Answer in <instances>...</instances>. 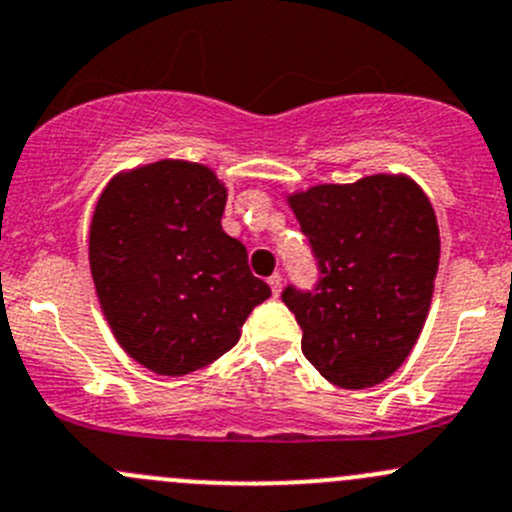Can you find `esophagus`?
I'll list each match as a JSON object with an SVG mask.
<instances>
[{
    "label": "esophagus",
    "mask_w": 512,
    "mask_h": 512,
    "mask_svg": "<svg viewBox=\"0 0 512 512\" xmlns=\"http://www.w3.org/2000/svg\"><path fill=\"white\" fill-rule=\"evenodd\" d=\"M267 282H270L272 294H275V297H277V294H280V289H282V275H280V272H275V275H272Z\"/></svg>",
    "instance_id": "esophagus-1"
}]
</instances>
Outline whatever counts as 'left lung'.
<instances>
[{"instance_id": "obj_1", "label": "left lung", "mask_w": 512, "mask_h": 512, "mask_svg": "<svg viewBox=\"0 0 512 512\" xmlns=\"http://www.w3.org/2000/svg\"><path fill=\"white\" fill-rule=\"evenodd\" d=\"M319 262L314 292L287 287L302 352L342 389L389 379L414 349L441 257L436 213L409 175L376 173L289 193Z\"/></svg>"}]
</instances>
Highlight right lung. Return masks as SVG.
<instances>
[{"mask_svg": "<svg viewBox=\"0 0 512 512\" xmlns=\"http://www.w3.org/2000/svg\"><path fill=\"white\" fill-rule=\"evenodd\" d=\"M223 180L203 163L156 160L103 188L89 232L101 312L121 349L160 376L213 364L270 287L220 225Z\"/></svg>", "mask_w": 512, "mask_h": 512, "instance_id": "right-lung-1", "label": "right lung"}]
</instances>
